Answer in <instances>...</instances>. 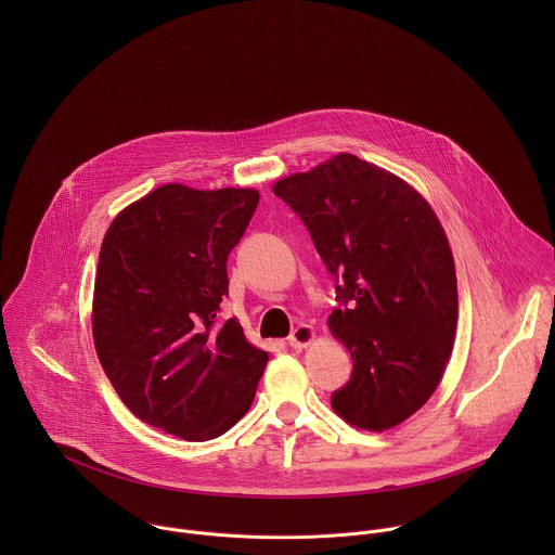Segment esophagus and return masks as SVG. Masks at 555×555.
Returning a JSON list of instances; mask_svg holds the SVG:
<instances>
[{
	"instance_id": "1",
	"label": "esophagus",
	"mask_w": 555,
	"mask_h": 555,
	"mask_svg": "<svg viewBox=\"0 0 555 555\" xmlns=\"http://www.w3.org/2000/svg\"><path fill=\"white\" fill-rule=\"evenodd\" d=\"M314 337H317V333H314V328L310 324H299L293 331V335L288 337V344L295 350H304V348H308L314 341Z\"/></svg>"
}]
</instances>
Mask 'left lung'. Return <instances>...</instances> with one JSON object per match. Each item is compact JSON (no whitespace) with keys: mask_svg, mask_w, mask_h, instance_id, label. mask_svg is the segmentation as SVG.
<instances>
[{"mask_svg":"<svg viewBox=\"0 0 555 555\" xmlns=\"http://www.w3.org/2000/svg\"><path fill=\"white\" fill-rule=\"evenodd\" d=\"M308 227L341 308L328 331L352 376L331 397L350 425L385 431L438 389L457 328V275L431 205L401 177L337 154L273 185Z\"/></svg>","mask_w":555,"mask_h":555,"instance_id":"8db88e82","label":"left lung"}]
</instances>
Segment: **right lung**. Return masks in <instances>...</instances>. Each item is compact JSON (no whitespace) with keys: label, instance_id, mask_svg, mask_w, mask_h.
<instances>
[{"label":"right lung","instance_id":"right-lung-1","mask_svg":"<svg viewBox=\"0 0 555 555\" xmlns=\"http://www.w3.org/2000/svg\"><path fill=\"white\" fill-rule=\"evenodd\" d=\"M258 190L164 183L121 209L98 258L91 331L104 374L141 421L183 440L229 431L269 354L218 320L227 260Z\"/></svg>","mask_w":555,"mask_h":555}]
</instances>
